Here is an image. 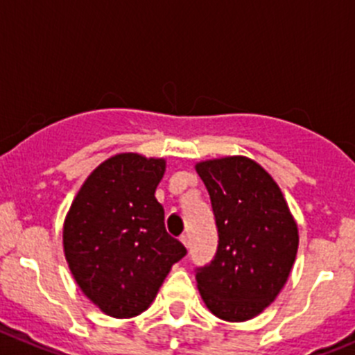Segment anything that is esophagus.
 Returning a JSON list of instances; mask_svg holds the SVG:
<instances>
[{"label":"esophagus","mask_w":355,"mask_h":355,"mask_svg":"<svg viewBox=\"0 0 355 355\" xmlns=\"http://www.w3.org/2000/svg\"><path fill=\"white\" fill-rule=\"evenodd\" d=\"M180 241H182V243H184L185 245V247H191V236H189V234L187 233H184V234H182V236H180Z\"/></svg>","instance_id":"esophagus-1"}]
</instances>
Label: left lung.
Here are the masks:
<instances>
[{"mask_svg": "<svg viewBox=\"0 0 355 355\" xmlns=\"http://www.w3.org/2000/svg\"><path fill=\"white\" fill-rule=\"evenodd\" d=\"M218 231L210 264L196 268L205 304L218 319L243 322L278 296L296 259L297 226L277 182L243 155L198 162Z\"/></svg>", "mask_w": 355, "mask_h": 355, "instance_id": "1", "label": "left lung"}]
</instances>
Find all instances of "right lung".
I'll return each instance as SVG.
<instances>
[{
    "label": "right lung",
    "instance_id": "add662e5",
    "mask_svg": "<svg viewBox=\"0 0 355 355\" xmlns=\"http://www.w3.org/2000/svg\"><path fill=\"white\" fill-rule=\"evenodd\" d=\"M164 159L117 154L87 177L69 207L62 245L82 293L115 319L140 315L187 254L166 233L155 189Z\"/></svg>",
    "mask_w": 355,
    "mask_h": 355
}]
</instances>
